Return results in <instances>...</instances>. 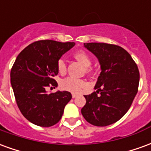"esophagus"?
Instances as JSON below:
<instances>
[{
    "instance_id": "34e87169",
    "label": "esophagus",
    "mask_w": 151,
    "mask_h": 151,
    "mask_svg": "<svg viewBox=\"0 0 151 151\" xmlns=\"http://www.w3.org/2000/svg\"><path fill=\"white\" fill-rule=\"evenodd\" d=\"M77 96H78V95H76V94H72V97H73V99L76 98Z\"/></svg>"
}]
</instances>
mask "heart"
I'll return each mask as SVG.
<instances>
[{
    "instance_id": "1",
    "label": "heart",
    "mask_w": 151,
    "mask_h": 151,
    "mask_svg": "<svg viewBox=\"0 0 151 151\" xmlns=\"http://www.w3.org/2000/svg\"><path fill=\"white\" fill-rule=\"evenodd\" d=\"M73 57L78 61L81 63L84 67L87 68L88 72L91 71V69L88 67L91 65V59L85 51L79 50L78 52H76L73 54ZM57 69H58V72L60 74L65 73L67 66H66V63L64 60L60 59L57 61ZM87 86H88V84L85 80L75 78L73 77H68L66 78L63 79L60 83V86L63 91L71 92L73 94H78L80 92H82L84 89L87 87Z\"/></svg>"
}]
</instances>
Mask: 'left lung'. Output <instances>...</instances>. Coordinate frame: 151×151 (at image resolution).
<instances>
[{
    "instance_id": "8db88e82",
    "label": "left lung",
    "mask_w": 151,
    "mask_h": 151,
    "mask_svg": "<svg viewBox=\"0 0 151 151\" xmlns=\"http://www.w3.org/2000/svg\"><path fill=\"white\" fill-rule=\"evenodd\" d=\"M84 47L98 58L101 73L95 86L97 91L84 96L86 103L81 111L90 124L108 126L129 109L138 90L139 70L121 47L105 43H86Z\"/></svg>"
}]
</instances>
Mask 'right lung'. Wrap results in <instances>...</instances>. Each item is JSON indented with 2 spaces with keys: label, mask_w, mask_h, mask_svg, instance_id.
<instances>
[{
  "label": "right lung",
  "mask_w": 151,
  "mask_h": 151,
  "mask_svg": "<svg viewBox=\"0 0 151 151\" xmlns=\"http://www.w3.org/2000/svg\"><path fill=\"white\" fill-rule=\"evenodd\" d=\"M75 45L40 40L19 53L10 72V82L22 114L38 126L50 127L61 119L65 105L72 99L69 91L47 94L46 87L57 86L52 78L58 74L57 61Z\"/></svg>",
  "instance_id": "1"
}]
</instances>
